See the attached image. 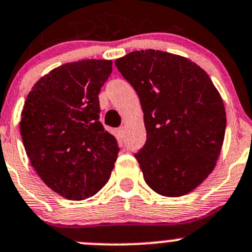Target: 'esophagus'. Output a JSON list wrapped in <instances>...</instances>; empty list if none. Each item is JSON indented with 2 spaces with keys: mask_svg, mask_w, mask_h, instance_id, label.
I'll use <instances>...</instances> for the list:
<instances>
[{
  "mask_svg": "<svg viewBox=\"0 0 252 252\" xmlns=\"http://www.w3.org/2000/svg\"><path fill=\"white\" fill-rule=\"evenodd\" d=\"M124 134H126V128L124 126H121V128L117 129V135L119 136V139H123Z\"/></svg>",
  "mask_w": 252,
  "mask_h": 252,
  "instance_id": "34e87169",
  "label": "esophagus"
}]
</instances>
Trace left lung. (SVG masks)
<instances>
[{"mask_svg": "<svg viewBox=\"0 0 252 252\" xmlns=\"http://www.w3.org/2000/svg\"><path fill=\"white\" fill-rule=\"evenodd\" d=\"M140 98L146 142L135 154L144 179L162 196L196 189L215 169L224 141L222 96L191 60L158 50L116 61Z\"/></svg>", "mask_w": 252, "mask_h": 252, "instance_id": "obj_1", "label": "left lung"}]
</instances>
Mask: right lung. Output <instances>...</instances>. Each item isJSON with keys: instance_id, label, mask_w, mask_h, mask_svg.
<instances>
[{"instance_id": "add662e5", "label": "right lung", "mask_w": 252, "mask_h": 252, "mask_svg": "<svg viewBox=\"0 0 252 252\" xmlns=\"http://www.w3.org/2000/svg\"><path fill=\"white\" fill-rule=\"evenodd\" d=\"M111 73L110 60L65 63L40 78L25 98V152L42 182L64 199L94 196L118 157L117 140L98 121V94Z\"/></svg>"}]
</instances>
